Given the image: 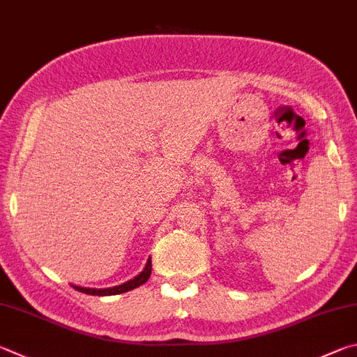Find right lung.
Wrapping results in <instances>:
<instances>
[{"label":"right lung","instance_id":"right-lung-1","mask_svg":"<svg viewBox=\"0 0 357 357\" xmlns=\"http://www.w3.org/2000/svg\"><path fill=\"white\" fill-rule=\"evenodd\" d=\"M150 275H151V259H148V262L145 265L144 271L139 276H135L134 280L128 281L125 284H121V286H116V287H111V289H86V287H77L75 286L76 290L82 291V294H87V295H96V296H107V295H119V294H125V291L132 290L135 287L142 286V284H145L148 280H150Z\"/></svg>","mask_w":357,"mask_h":357}]
</instances>
